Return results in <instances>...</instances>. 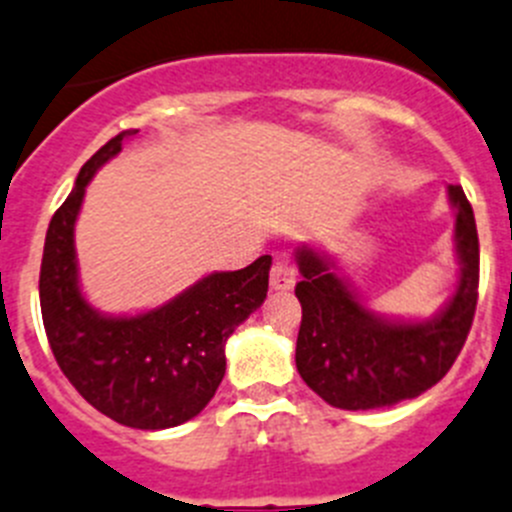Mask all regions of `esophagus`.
Masks as SVG:
<instances>
[{
	"instance_id": "1",
	"label": "esophagus",
	"mask_w": 512,
	"mask_h": 512,
	"mask_svg": "<svg viewBox=\"0 0 512 512\" xmlns=\"http://www.w3.org/2000/svg\"><path fill=\"white\" fill-rule=\"evenodd\" d=\"M293 283H296V270H293V265L285 260L275 262L273 270H270V288L273 290H290L293 288Z\"/></svg>"
}]
</instances>
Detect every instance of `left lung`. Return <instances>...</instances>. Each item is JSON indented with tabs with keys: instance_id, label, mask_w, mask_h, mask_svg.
<instances>
[{
	"instance_id": "8db88e82",
	"label": "left lung",
	"mask_w": 512,
	"mask_h": 512,
	"mask_svg": "<svg viewBox=\"0 0 512 512\" xmlns=\"http://www.w3.org/2000/svg\"><path fill=\"white\" fill-rule=\"evenodd\" d=\"M457 211L454 250L459 285L434 319L395 321L370 311L334 262L316 247L296 250L303 319L296 367L313 393L334 408L370 411L418 398L449 372L467 342L480 285V239L462 186H446Z\"/></svg>"
}]
</instances>
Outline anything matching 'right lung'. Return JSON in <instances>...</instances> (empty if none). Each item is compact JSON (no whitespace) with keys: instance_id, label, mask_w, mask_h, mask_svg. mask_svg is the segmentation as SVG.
Returning a JSON list of instances; mask_svg holds the SVG:
<instances>
[{"instance_id":"right-lung-1","label":"right lung","mask_w":512,"mask_h":512,"mask_svg":"<svg viewBox=\"0 0 512 512\" xmlns=\"http://www.w3.org/2000/svg\"><path fill=\"white\" fill-rule=\"evenodd\" d=\"M124 130L96 150L76 186L50 219L40 265V308L55 362L99 413L142 431L191 421L214 398L224 370V344L267 296L273 257L232 273H211L181 296L137 316H107L78 288L73 229L89 181L122 150Z\"/></svg>"}]
</instances>
